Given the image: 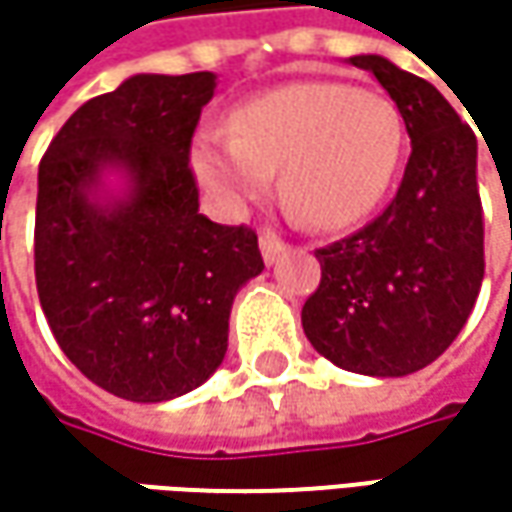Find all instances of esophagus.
Here are the masks:
<instances>
[{
    "mask_svg": "<svg viewBox=\"0 0 512 512\" xmlns=\"http://www.w3.org/2000/svg\"><path fill=\"white\" fill-rule=\"evenodd\" d=\"M259 247H262V259H265L267 265H273V262L279 259V253L285 250V242H282L273 230H262V236H259Z\"/></svg>",
    "mask_w": 512,
    "mask_h": 512,
    "instance_id": "obj_1",
    "label": "esophagus"
}]
</instances>
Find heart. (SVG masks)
Masks as SVG:
<instances>
[{"mask_svg":"<svg viewBox=\"0 0 512 512\" xmlns=\"http://www.w3.org/2000/svg\"><path fill=\"white\" fill-rule=\"evenodd\" d=\"M404 148L399 105L344 82H296L250 99L230 116V136L205 130L190 165L227 210L265 196L282 170L287 207L319 230L356 225L379 205Z\"/></svg>","mask_w":512,"mask_h":512,"instance_id":"b5f03b06","label":"heart"}]
</instances>
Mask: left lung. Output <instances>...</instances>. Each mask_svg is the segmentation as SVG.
<instances>
[{"instance_id": "left-lung-1", "label": "left lung", "mask_w": 512, "mask_h": 512, "mask_svg": "<svg viewBox=\"0 0 512 512\" xmlns=\"http://www.w3.org/2000/svg\"><path fill=\"white\" fill-rule=\"evenodd\" d=\"M399 105L410 159L393 202L319 247L322 282L302 307L310 344L350 373L407 376L459 336L484 279L476 133L439 90L384 56H350Z\"/></svg>"}]
</instances>
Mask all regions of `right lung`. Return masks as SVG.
<instances>
[{
  "mask_svg": "<svg viewBox=\"0 0 512 512\" xmlns=\"http://www.w3.org/2000/svg\"><path fill=\"white\" fill-rule=\"evenodd\" d=\"M216 73H136L85 102L39 162L36 290L62 353L128 402H168L213 376L230 307L265 270L250 227L199 213L190 139ZM119 172L113 197L101 176Z\"/></svg>",
  "mask_w": 512,
  "mask_h": 512,
  "instance_id": "1",
  "label": "right lung"
}]
</instances>
